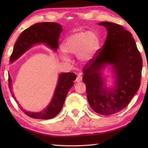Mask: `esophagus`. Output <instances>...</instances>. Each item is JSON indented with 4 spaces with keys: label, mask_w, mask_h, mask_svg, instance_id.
<instances>
[{
    "label": "esophagus",
    "mask_w": 148,
    "mask_h": 148,
    "mask_svg": "<svg viewBox=\"0 0 148 148\" xmlns=\"http://www.w3.org/2000/svg\"><path fill=\"white\" fill-rule=\"evenodd\" d=\"M82 75H81V74L77 75V76L76 79V82H80L82 81Z\"/></svg>",
    "instance_id": "34e87169"
}]
</instances>
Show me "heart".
I'll return each instance as SVG.
<instances>
[{
	"mask_svg": "<svg viewBox=\"0 0 148 148\" xmlns=\"http://www.w3.org/2000/svg\"><path fill=\"white\" fill-rule=\"evenodd\" d=\"M99 47V39L94 33L89 31H79L69 36L62 44V49L66 53H79V58L87 61L91 59ZM64 60L69 59L62 55Z\"/></svg>",
	"mask_w": 148,
	"mask_h": 148,
	"instance_id": "heart-1",
	"label": "heart"
}]
</instances>
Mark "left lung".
Segmentation results:
<instances>
[{
    "mask_svg": "<svg viewBox=\"0 0 148 148\" xmlns=\"http://www.w3.org/2000/svg\"><path fill=\"white\" fill-rule=\"evenodd\" d=\"M108 34L104 46L97 50L83 69L87 100L95 112L104 116L121 111L129 104L140 86L142 59L129 31L120 25L102 21ZM112 65L116 81L108 90L103 85L101 71Z\"/></svg>",
    "mask_w": 148,
    "mask_h": 148,
    "instance_id": "8db88e82",
    "label": "left lung"
}]
</instances>
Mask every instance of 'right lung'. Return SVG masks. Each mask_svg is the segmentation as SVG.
Listing matches in <instances>:
<instances>
[{
  "label": "right lung",
  "instance_id": "obj_1",
  "mask_svg": "<svg viewBox=\"0 0 148 148\" xmlns=\"http://www.w3.org/2000/svg\"><path fill=\"white\" fill-rule=\"evenodd\" d=\"M62 31V26L54 22H43L33 25L22 32L14 45L13 51L10 61L13 62L25 52L36 44L43 43L54 51H57L59 46V38ZM76 75L72 72L61 73L59 75L53 97L46 108L40 112L26 111L21 106H19L27 116L34 119H48L53 118L58 114L63 106L66 95L70 89L73 86L74 80ZM8 86L11 94L17 102V100L12 91V79L8 75Z\"/></svg>",
  "mask_w": 148,
  "mask_h": 148
}]
</instances>
